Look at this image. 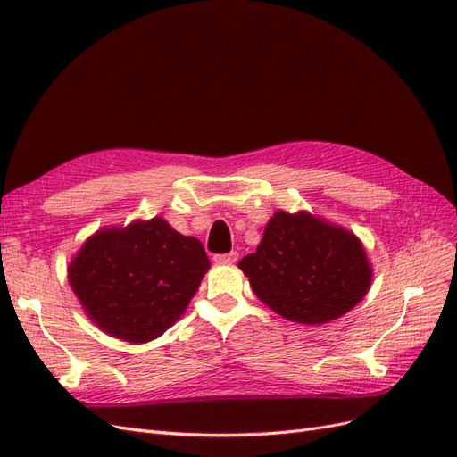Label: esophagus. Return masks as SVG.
<instances>
[{"instance_id":"obj_1","label":"esophagus","mask_w":457,"mask_h":457,"mask_svg":"<svg viewBox=\"0 0 457 457\" xmlns=\"http://www.w3.org/2000/svg\"><path fill=\"white\" fill-rule=\"evenodd\" d=\"M238 259V252H228V253H217L213 255L215 262H234Z\"/></svg>"}]
</instances>
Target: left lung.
<instances>
[{
	"label": "left lung",
	"instance_id": "1",
	"mask_svg": "<svg viewBox=\"0 0 457 457\" xmlns=\"http://www.w3.org/2000/svg\"><path fill=\"white\" fill-rule=\"evenodd\" d=\"M238 267L255 295L299 324H324L366 295L371 269L354 234L309 213L276 212L255 253Z\"/></svg>",
	"mask_w": 457,
	"mask_h": 457
}]
</instances>
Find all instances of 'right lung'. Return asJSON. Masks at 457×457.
Masks as SVG:
<instances>
[{
	"mask_svg": "<svg viewBox=\"0 0 457 457\" xmlns=\"http://www.w3.org/2000/svg\"><path fill=\"white\" fill-rule=\"evenodd\" d=\"M207 269L200 240L154 217L123 230L96 232L71 262L68 278L103 331L145 343L183 314Z\"/></svg>",
	"mask_w": 457,
	"mask_h": 457,
	"instance_id": "obj_1",
	"label": "right lung"
}]
</instances>
